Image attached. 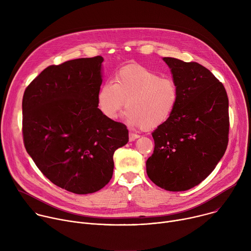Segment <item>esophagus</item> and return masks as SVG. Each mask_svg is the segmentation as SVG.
Segmentation results:
<instances>
[{
  "mask_svg": "<svg viewBox=\"0 0 251 251\" xmlns=\"http://www.w3.org/2000/svg\"><path fill=\"white\" fill-rule=\"evenodd\" d=\"M139 137H140V135H138V134H135V133H132V132L129 133V141H130V142L135 141V140L138 139Z\"/></svg>",
  "mask_w": 251,
  "mask_h": 251,
  "instance_id": "1",
  "label": "esophagus"
}]
</instances>
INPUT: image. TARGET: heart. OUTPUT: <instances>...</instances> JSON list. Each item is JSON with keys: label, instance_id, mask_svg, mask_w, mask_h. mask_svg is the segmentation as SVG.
Returning a JSON list of instances; mask_svg holds the SVG:
<instances>
[{"label": "heart", "instance_id": "1", "mask_svg": "<svg viewBox=\"0 0 251 251\" xmlns=\"http://www.w3.org/2000/svg\"><path fill=\"white\" fill-rule=\"evenodd\" d=\"M180 101V89L171 78L140 64H128L115 75L114 83L105 81L96 102L107 119H116L125 106V118L135 128H158L167 123Z\"/></svg>", "mask_w": 251, "mask_h": 251}]
</instances>
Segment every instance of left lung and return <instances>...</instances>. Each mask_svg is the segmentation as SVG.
Wrapping results in <instances>:
<instances>
[{"mask_svg":"<svg viewBox=\"0 0 251 251\" xmlns=\"http://www.w3.org/2000/svg\"><path fill=\"white\" fill-rule=\"evenodd\" d=\"M180 89L171 119L153 133L147 175L158 187L187 191L214 170L227 147L228 98L222 82L198 62L164 57Z\"/></svg>","mask_w":251,"mask_h":251,"instance_id":"8db88e82","label":"left lung"}]
</instances>
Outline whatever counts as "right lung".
Returning <instances> with one entry per match:
<instances>
[{"label":"right lung","mask_w":251,"mask_h":251,"mask_svg":"<svg viewBox=\"0 0 251 251\" xmlns=\"http://www.w3.org/2000/svg\"><path fill=\"white\" fill-rule=\"evenodd\" d=\"M102 56L50 65L23 97L25 147L57 187L92 194L109 183L114 152L127 144V127L107 119L97 107Z\"/></svg>","instance_id":"1"}]
</instances>
